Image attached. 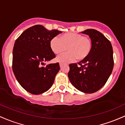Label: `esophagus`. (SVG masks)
<instances>
[{
  "mask_svg": "<svg viewBox=\"0 0 125 125\" xmlns=\"http://www.w3.org/2000/svg\"><path fill=\"white\" fill-rule=\"evenodd\" d=\"M60 66L61 68V67L63 66V64H62V63H60Z\"/></svg>",
  "mask_w": 125,
  "mask_h": 125,
  "instance_id": "1",
  "label": "esophagus"
}]
</instances>
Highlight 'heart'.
Returning a JSON list of instances; mask_svg holds the SVG:
<instances>
[{
	"label": "heart",
	"instance_id": "obj_1",
	"mask_svg": "<svg viewBox=\"0 0 125 125\" xmlns=\"http://www.w3.org/2000/svg\"><path fill=\"white\" fill-rule=\"evenodd\" d=\"M50 47L53 52L58 54L66 51L56 58L59 62H73L77 58L78 61L85 60L92 50V41L89 36H83L76 32H68L58 37H54L50 41Z\"/></svg>",
	"mask_w": 125,
	"mask_h": 125
}]
</instances>
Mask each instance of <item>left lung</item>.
Masks as SVG:
<instances>
[{"mask_svg": "<svg viewBox=\"0 0 125 125\" xmlns=\"http://www.w3.org/2000/svg\"><path fill=\"white\" fill-rule=\"evenodd\" d=\"M82 33L92 41V50L78 64H71L68 78L73 86L85 93H93L103 87L111 74L114 65L110 42L96 29H88Z\"/></svg>", "mask_w": 125, "mask_h": 125, "instance_id": "1", "label": "left lung"}]
</instances>
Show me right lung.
Returning a JSON list of instances; mask_svg holds the SVG:
<instances>
[{"label":"right lung","instance_id":"obj_1","mask_svg":"<svg viewBox=\"0 0 125 125\" xmlns=\"http://www.w3.org/2000/svg\"><path fill=\"white\" fill-rule=\"evenodd\" d=\"M36 25L26 29L16 40L13 50L12 69L20 85L32 94H40L52 85L60 70L59 63L41 65L55 57L50 47L52 38L61 33Z\"/></svg>","mask_w":125,"mask_h":125}]
</instances>
